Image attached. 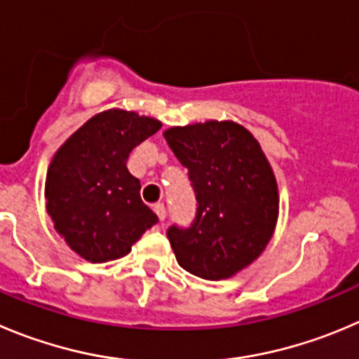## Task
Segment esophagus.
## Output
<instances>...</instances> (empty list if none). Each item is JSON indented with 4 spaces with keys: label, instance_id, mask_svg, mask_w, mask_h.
<instances>
[{
    "label": "esophagus",
    "instance_id": "obj_1",
    "mask_svg": "<svg viewBox=\"0 0 359 359\" xmlns=\"http://www.w3.org/2000/svg\"><path fill=\"white\" fill-rule=\"evenodd\" d=\"M153 210H155V213L158 215L160 222H163V220H165V217H167V211H165V206H163L162 203L155 204V206H153Z\"/></svg>",
    "mask_w": 359,
    "mask_h": 359
}]
</instances>
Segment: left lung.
I'll use <instances>...</instances> for the list:
<instances>
[{
	"instance_id": "8db88e82",
	"label": "left lung",
	"mask_w": 359,
	"mask_h": 359,
	"mask_svg": "<svg viewBox=\"0 0 359 359\" xmlns=\"http://www.w3.org/2000/svg\"><path fill=\"white\" fill-rule=\"evenodd\" d=\"M189 169L196 220L170 225L177 264L204 280L236 275L269 243L278 218V187L257 139L234 121L194 123L163 132Z\"/></svg>"
}]
</instances>
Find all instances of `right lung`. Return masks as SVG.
<instances>
[{
  "mask_svg": "<svg viewBox=\"0 0 359 359\" xmlns=\"http://www.w3.org/2000/svg\"><path fill=\"white\" fill-rule=\"evenodd\" d=\"M160 126L155 118L109 109L88 119L50 160L47 213L56 233L86 261L123 257L158 222L142 203L141 183L126 160Z\"/></svg>",
  "mask_w": 359,
  "mask_h": 359,
  "instance_id": "obj_1",
  "label": "right lung"
}]
</instances>
